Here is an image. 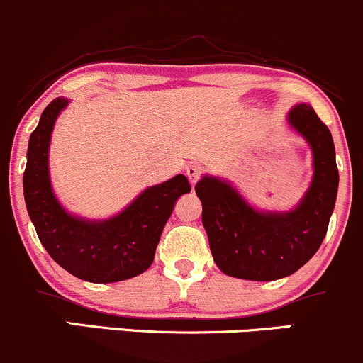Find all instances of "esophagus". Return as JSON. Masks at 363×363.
<instances>
[{"label":"esophagus","mask_w":363,"mask_h":363,"mask_svg":"<svg viewBox=\"0 0 363 363\" xmlns=\"http://www.w3.org/2000/svg\"><path fill=\"white\" fill-rule=\"evenodd\" d=\"M201 172H203V169H201L200 165H189L188 169H186V175H188L191 186H194L198 181H200Z\"/></svg>","instance_id":"obj_1"}]
</instances>
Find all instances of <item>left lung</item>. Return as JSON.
I'll list each match as a JSON object with an SVG mask.
<instances>
[{
	"instance_id": "obj_1",
	"label": "left lung",
	"mask_w": 363,
	"mask_h": 363,
	"mask_svg": "<svg viewBox=\"0 0 363 363\" xmlns=\"http://www.w3.org/2000/svg\"><path fill=\"white\" fill-rule=\"evenodd\" d=\"M286 122L308 143L313 158L308 189L291 210L257 208L215 175L205 174L194 188L213 262L225 276L246 281L291 276L317 253L328 233L340 184L330 130L308 103L294 105Z\"/></svg>"
}]
</instances>
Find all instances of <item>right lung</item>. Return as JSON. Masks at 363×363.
I'll list each match as a JSON object with an SVG mask.
<instances>
[{"label": "right lung", "instance_id": "right-lung-1", "mask_svg": "<svg viewBox=\"0 0 363 363\" xmlns=\"http://www.w3.org/2000/svg\"><path fill=\"white\" fill-rule=\"evenodd\" d=\"M69 99L57 98L41 113L29 138L23 198L39 241L72 276L106 284L136 277L153 264L162 230L179 196L189 193L186 175L150 186L122 212L108 218H84L60 203L50 177V143L58 115Z\"/></svg>", "mask_w": 363, "mask_h": 363}]
</instances>
